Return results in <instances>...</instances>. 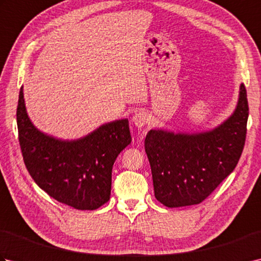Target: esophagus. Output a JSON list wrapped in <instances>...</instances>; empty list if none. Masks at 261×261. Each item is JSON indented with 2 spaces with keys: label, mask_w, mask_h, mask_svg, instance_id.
Returning a JSON list of instances; mask_svg holds the SVG:
<instances>
[{
  "label": "esophagus",
  "mask_w": 261,
  "mask_h": 261,
  "mask_svg": "<svg viewBox=\"0 0 261 261\" xmlns=\"http://www.w3.org/2000/svg\"><path fill=\"white\" fill-rule=\"evenodd\" d=\"M149 121V116L148 113L145 112V111H140V112H138L134 115V118H132V122H134V124L137 127H142L145 126Z\"/></svg>",
  "instance_id": "obj_1"
}]
</instances>
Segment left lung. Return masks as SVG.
I'll use <instances>...</instances> for the list:
<instances>
[{"instance_id":"obj_1","label":"left lung","mask_w":261,"mask_h":261,"mask_svg":"<svg viewBox=\"0 0 261 261\" xmlns=\"http://www.w3.org/2000/svg\"><path fill=\"white\" fill-rule=\"evenodd\" d=\"M248 115L247 91L241 84L234 112L213 130L198 134L149 131L145 150L158 201L167 207L203 202L239 162Z\"/></svg>"}]
</instances>
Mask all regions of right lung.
<instances>
[{
	"label": "right lung",
	"mask_w": 261,
	"mask_h": 261,
	"mask_svg": "<svg viewBox=\"0 0 261 261\" xmlns=\"http://www.w3.org/2000/svg\"><path fill=\"white\" fill-rule=\"evenodd\" d=\"M16 122L25 167L49 196L76 210H96L109 201L114 162L132 140L127 119L109 122L80 139H57L33 125L21 87Z\"/></svg>",
	"instance_id": "add662e5"
}]
</instances>
